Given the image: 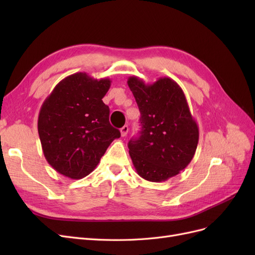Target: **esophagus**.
Here are the masks:
<instances>
[{
  "label": "esophagus",
  "mask_w": 255,
  "mask_h": 255,
  "mask_svg": "<svg viewBox=\"0 0 255 255\" xmlns=\"http://www.w3.org/2000/svg\"><path fill=\"white\" fill-rule=\"evenodd\" d=\"M128 126H125V127H122L121 128H120V133H121V136L122 137H126L127 135H128Z\"/></svg>",
  "instance_id": "esophagus-1"
}]
</instances>
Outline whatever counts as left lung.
I'll return each mask as SVG.
<instances>
[{"label":"left lung","mask_w":255,"mask_h":255,"mask_svg":"<svg viewBox=\"0 0 255 255\" xmlns=\"http://www.w3.org/2000/svg\"><path fill=\"white\" fill-rule=\"evenodd\" d=\"M128 85L140 111L141 132L128 141L138 175L163 182L179 174L194 158L199 128L180 85L170 78L145 84L129 76Z\"/></svg>","instance_id":"1"}]
</instances>
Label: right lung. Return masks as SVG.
<instances>
[{
  "instance_id": "right-lung-1",
  "label": "right lung",
  "mask_w": 255,
  "mask_h": 255,
  "mask_svg": "<svg viewBox=\"0 0 255 255\" xmlns=\"http://www.w3.org/2000/svg\"><path fill=\"white\" fill-rule=\"evenodd\" d=\"M110 79L78 72L61 80L44 100L38 116L43 155L54 170L69 179H83L99 164L109 145L120 137L110 123L102 99Z\"/></svg>"
}]
</instances>
